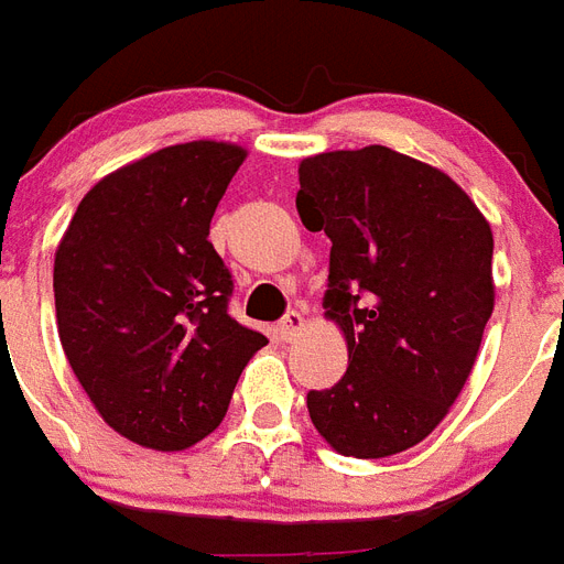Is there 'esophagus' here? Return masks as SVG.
Masks as SVG:
<instances>
[{"label": "esophagus", "mask_w": 564, "mask_h": 564, "mask_svg": "<svg viewBox=\"0 0 564 564\" xmlns=\"http://www.w3.org/2000/svg\"><path fill=\"white\" fill-rule=\"evenodd\" d=\"M304 329V315L297 313V310H290V313L283 315V322H281V336L286 338V341H292V338L297 336Z\"/></svg>", "instance_id": "34e87169"}]
</instances>
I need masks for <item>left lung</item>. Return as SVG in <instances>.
Here are the masks:
<instances>
[{"mask_svg":"<svg viewBox=\"0 0 564 564\" xmlns=\"http://www.w3.org/2000/svg\"><path fill=\"white\" fill-rule=\"evenodd\" d=\"M297 214L329 237L324 310L347 370L306 393L310 420L347 457H388L441 425L496 306L492 228L455 178L382 144L297 164Z\"/></svg>","mask_w":564,"mask_h":564,"instance_id":"obj_1","label":"left lung"}]
</instances>
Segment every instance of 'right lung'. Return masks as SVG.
Masks as SVG:
<instances>
[{"mask_svg": "<svg viewBox=\"0 0 564 564\" xmlns=\"http://www.w3.org/2000/svg\"><path fill=\"white\" fill-rule=\"evenodd\" d=\"M246 155L187 141L123 164L80 199L54 254L68 365L104 423L144 448L208 437L267 345L228 315L235 283L208 240Z\"/></svg>", "mask_w": 564, "mask_h": 564, "instance_id": "right-lung-1", "label": "right lung"}]
</instances>
